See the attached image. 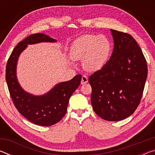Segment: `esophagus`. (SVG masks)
I'll return each instance as SVG.
<instances>
[{
	"mask_svg": "<svg viewBox=\"0 0 155 155\" xmlns=\"http://www.w3.org/2000/svg\"><path fill=\"white\" fill-rule=\"evenodd\" d=\"M88 82V78L87 76L83 75L82 77V78H81V84L83 85V84H85Z\"/></svg>",
	"mask_w": 155,
	"mask_h": 155,
	"instance_id": "obj_1",
	"label": "esophagus"
}]
</instances>
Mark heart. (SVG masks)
I'll list each match as a JSON object with an SVG mask.
<instances>
[{
	"label": "heart",
	"mask_w": 155,
	"mask_h": 155,
	"mask_svg": "<svg viewBox=\"0 0 155 155\" xmlns=\"http://www.w3.org/2000/svg\"><path fill=\"white\" fill-rule=\"evenodd\" d=\"M111 52V44L105 36L85 34L77 38L71 46L70 56L74 60H83V66L89 72L103 67Z\"/></svg>",
	"instance_id": "b5f03b06"
}]
</instances>
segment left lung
I'll use <instances>...</instances> for the list:
<instances>
[{
  "label": "left lung",
  "mask_w": 155,
  "mask_h": 155,
  "mask_svg": "<svg viewBox=\"0 0 155 155\" xmlns=\"http://www.w3.org/2000/svg\"><path fill=\"white\" fill-rule=\"evenodd\" d=\"M114 50L108 61L89 78L94 111L102 119L120 121L140 103L148 67L140 47L129 34L111 29Z\"/></svg>",
  "instance_id": "obj_1"
}]
</instances>
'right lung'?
Masks as SVG:
<instances>
[{
	"label": "right lung",
	"instance_id": "right-lung-1",
	"mask_svg": "<svg viewBox=\"0 0 155 155\" xmlns=\"http://www.w3.org/2000/svg\"><path fill=\"white\" fill-rule=\"evenodd\" d=\"M55 41L44 33L28 36L13 50L6 66L5 78L15 108L30 122L42 127L53 125L64 117L70 96L79 86L82 77L78 74L70 81L58 83L44 95L33 96L20 87L16 77V65L19 55L28 44Z\"/></svg>",
	"mask_w": 155,
	"mask_h": 155
}]
</instances>
